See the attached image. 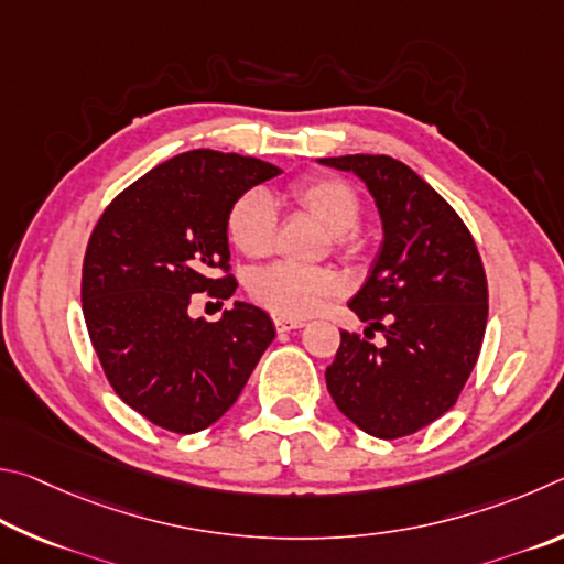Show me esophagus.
<instances>
[{"label": "esophagus", "mask_w": 564, "mask_h": 564, "mask_svg": "<svg viewBox=\"0 0 564 564\" xmlns=\"http://www.w3.org/2000/svg\"><path fill=\"white\" fill-rule=\"evenodd\" d=\"M274 327H276V332H292V329L304 327V322L288 319V317H274Z\"/></svg>", "instance_id": "esophagus-1"}]
</instances>
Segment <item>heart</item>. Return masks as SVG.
Returning a JSON list of instances; mask_svg holds the SVG:
<instances>
[{
    "instance_id": "heart-1",
    "label": "heart",
    "mask_w": 564,
    "mask_h": 564,
    "mask_svg": "<svg viewBox=\"0 0 564 564\" xmlns=\"http://www.w3.org/2000/svg\"><path fill=\"white\" fill-rule=\"evenodd\" d=\"M288 197L292 205L327 227L329 242L344 257H359L364 240L357 230L361 217V195L349 181L337 175H312L292 183ZM227 237L245 257L260 260L274 250L276 207L262 191H247L227 210ZM341 276L332 267H310L276 262L250 276V297L276 317L300 319L317 314L344 292Z\"/></svg>"
}]
</instances>
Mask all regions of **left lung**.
<instances>
[{"label":"left lung","instance_id":"left-lung-1","mask_svg":"<svg viewBox=\"0 0 564 564\" xmlns=\"http://www.w3.org/2000/svg\"><path fill=\"white\" fill-rule=\"evenodd\" d=\"M319 163L357 173L377 200L383 242L349 310L369 327L341 332L327 367L337 409L377 438L411 436L458 401L488 322V280L458 213L389 155ZM373 330L384 334L377 348Z\"/></svg>","mask_w":564,"mask_h":564}]
</instances>
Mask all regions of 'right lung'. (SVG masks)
<instances>
[{
	"mask_svg": "<svg viewBox=\"0 0 564 564\" xmlns=\"http://www.w3.org/2000/svg\"><path fill=\"white\" fill-rule=\"evenodd\" d=\"M280 173L237 153H181L118 193L88 237V337L113 391L155 426H210L274 339L272 319L254 304L235 302L220 322L193 319L187 307L197 292L220 304L232 297L227 210Z\"/></svg>",
	"mask_w": 564,
	"mask_h": 564,
	"instance_id": "right-lung-1",
	"label": "right lung"
}]
</instances>
